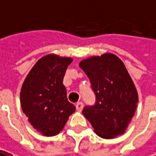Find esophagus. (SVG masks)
I'll use <instances>...</instances> for the list:
<instances>
[{
  "label": "esophagus",
  "mask_w": 156,
  "mask_h": 156,
  "mask_svg": "<svg viewBox=\"0 0 156 156\" xmlns=\"http://www.w3.org/2000/svg\"><path fill=\"white\" fill-rule=\"evenodd\" d=\"M76 110L77 111H81L82 110V108H83V104L82 102H77V104L76 105Z\"/></svg>",
  "instance_id": "1"
}]
</instances>
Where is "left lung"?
Here are the masks:
<instances>
[{
  "instance_id": "obj_1",
  "label": "left lung",
  "mask_w": 156,
  "mask_h": 156,
  "mask_svg": "<svg viewBox=\"0 0 156 156\" xmlns=\"http://www.w3.org/2000/svg\"><path fill=\"white\" fill-rule=\"evenodd\" d=\"M80 67L96 95V104L83 108V115L101 138L123 134L138 102L137 90L125 64L115 55L105 54L84 59Z\"/></svg>"
}]
</instances>
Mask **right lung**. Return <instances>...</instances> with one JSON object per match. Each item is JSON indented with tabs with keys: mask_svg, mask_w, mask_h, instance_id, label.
Masks as SVG:
<instances>
[{
	"mask_svg": "<svg viewBox=\"0 0 156 156\" xmlns=\"http://www.w3.org/2000/svg\"><path fill=\"white\" fill-rule=\"evenodd\" d=\"M72 61L71 57L45 55L35 63L22 85L23 112L30 125L45 136L58 134L76 111L63 85L65 72Z\"/></svg>",
	"mask_w": 156,
	"mask_h": 156,
	"instance_id": "1",
	"label": "right lung"
}]
</instances>
